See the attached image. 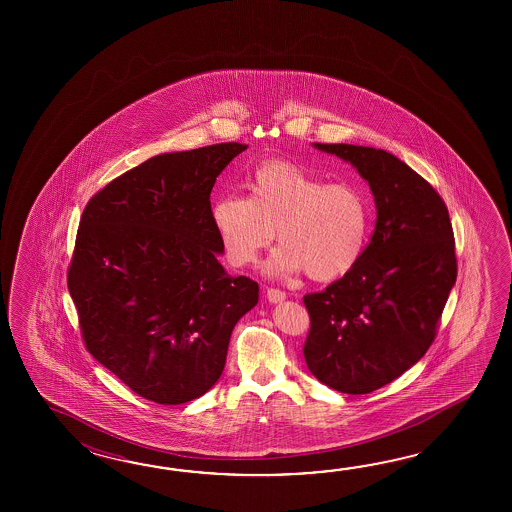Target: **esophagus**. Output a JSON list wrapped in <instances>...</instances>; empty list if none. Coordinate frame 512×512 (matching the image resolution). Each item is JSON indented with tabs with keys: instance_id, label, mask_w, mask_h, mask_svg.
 Returning <instances> with one entry per match:
<instances>
[{
	"instance_id": "1",
	"label": "esophagus",
	"mask_w": 512,
	"mask_h": 512,
	"mask_svg": "<svg viewBox=\"0 0 512 512\" xmlns=\"http://www.w3.org/2000/svg\"><path fill=\"white\" fill-rule=\"evenodd\" d=\"M265 294H267V300L272 302V304L283 302V300H285V296H287L285 291H282V289H274V287H269V289H267V293Z\"/></svg>"
}]
</instances>
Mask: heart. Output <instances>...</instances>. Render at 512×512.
Here are the masks:
<instances>
[{
  "label": "heart",
  "instance_id": "obj_1",
  "mask_svg": "<svg viewBox=\"0 0 512 512\" xmlns=\"http://www.w3.org/2000/svg\"><path fill=\"white\" fill-rule=\"evenodd\" d=\"M247 197H219L212 221L234 267L258 260L278 230L280 249L271 271H305L315 282H333L359 263L370 234V201L353 183H327L287 163L263 164L245 181Z\"/></svg>",
  "mask_w": 512,
  "mask_h": 512
}]
</instances>
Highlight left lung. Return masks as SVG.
Masks as SVG:
<instances>
[{
	"mask_svg": "<svg viewBox=\"0 0 512 512\" xmlns=\"http://www.w3.org/2000/svg\"><path fill=\"white\" fill-rule=\"evenodd\" d=\"M316 148L353 164L375 196L377 223L359 263L304 296V357L316 379L360 395L395 381L432 346L457 278L448 208L392 153L355 144Z\"/></svg>",
	"mask_w": 512,
	"mask_h": 512,
	"instance_id": "1",
	"label": "left lung"
}]
</instances>
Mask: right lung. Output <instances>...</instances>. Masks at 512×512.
Listing matches in <instances>:
<instances>
[{"label": "right lung", "mask_w": 512, "mask_h": 512, "mask_svg": "<svg viewBox=\"0 0 512 512\" xmlns=\"http://www.w3.org/2000/svg\"><path fill=\"white\" fill-rule=\"evenodd\" d=\"M247 144L163 153L87 201L67 289L86 349L157 404L207 393L225 368L232 329L258 304V283L229 276L210 192Z\"/></svg>", "instance_id": "1"}]
</instances>
